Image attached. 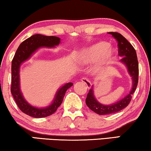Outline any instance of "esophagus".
Wrapping results in <instances>:
<instances>
[{"label":"esophagus","mask_w":151,"mask_h":151,"mask_svg":"<svg viewBox=\"0 0 151 151\" xmlns=\"http://www.w3.org/2000/svg\"><path fill=\"white\" fill-rule=\"evenodd\" d=\"M81 81L82 82H83L88 88H90L91 86H92V83H91L90 81L88 80V78H82L81 79Z\"/></svg>","instance_id":"34e87169"}]
</instances>
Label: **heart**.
<instances>
[{"label": "heart", "instance_id": "obj_1", "mask_svg": "<svg viewBox=\"0 0 151 151\" xmlns=\"http://www.w3.org/2000/svg\"><path fill=\"white\" fill-rule=\"evenodd\" d=\"M114 55V50L109 48L107 42H99L86 48L79 56V61L83 63L94 62L103 57V61L108 63L111 61Z\"/></svg>", "mask_w": 151, "mask_h": 151}]
</instances>
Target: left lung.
I'll return each instance as SVG.
<instances>
[{
	"instance_id": "8db88e82",
	"label": "left lung",
	"mask_w": 151,
	"mask_h": 151,
	"mask_svg": "<svg viewBox=\"0 0 151 151\" xmlns=\"http://www.w3.org/2000/svg\"><path fill=\"white\" fill-rule=\"evenodd\" d=\"M109 34L115 38L118 43V55L122 57L121 62L126 65L133 79V88L130 93L120 101L112 105H104L98 102L94 96L93 89L91 88L89 91L86 100V105L91 110L99 115L114 114L118 112L128 106L132 99V95L136 90L138 83L139 65L136 51L135 48L129 43L126 38L120 33L117 32H109Z\"/></svg>"
}]
</instances>
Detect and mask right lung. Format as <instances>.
Instances as JSON below:
<instances>
[{
	"label": "right lung",
	"instance_id": "right-lung-1",
	"mask_svg": "<svg viewBox=\"0 0 151 151\" xmlns=\"http://www.w3.org/2000/svg\"><path fill=\"white\" fill-rule=\"evenodd\" d=\"M60 42V38L55 36H45L40 34L33 35L20 44L14 55L12 63L11 92L16 103L21 111L33 118L47 117L54 114L62 103L67 90L73 86L68 83L59 89L55 95L51 105L43 109L33 107L25 101L20 89L19 71L23 61L28 59L36 50L40 47H54Z\"/></svg>",
	"mask_w": 151,
	"mask_h": 151
}]
</instances>
